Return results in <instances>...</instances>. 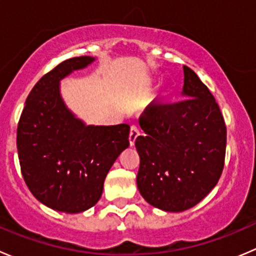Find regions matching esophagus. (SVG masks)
Returning a JSON list of instances; mask_svg holds the SVG:
<instances>
[{
  "label": "esophagus",
  "mask_w": 256,
  "mask_h": 256,
  "mask_svg": "<svg viewBox=\"0 0 256 256\" xmlns=\"http://www.w3.org/2000/svg\"><path fill=\"white\" fill-rule=\"evenodd\" d=\"M140 136V128L138 126L132 125L130 128V135H128V141H130V146H134L135 144L136 138Z\"/></svg>",
  "instance_id": "esophagus-1"
}]
</instances>
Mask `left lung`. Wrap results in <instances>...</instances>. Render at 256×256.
<instances>
[{
  "label": "left lung",
  "instance_id": "1",
  "mask_svg": "<svg viewBox=\"0 0 256 256\" xmlns=\"http://www.w3.org/2000/svg\"><path fill=\"white\" fill-rule=\"evenodd\" d=\"M183 73L184 100L151 102L138 120L144 136L135 141L141 196L174 213L194 207L216 187L226 146V122L216 99L192 69L183 66Z\"/></svg>",
  "mask_w": 256,
  "mask_h": 256
}]
</instances>
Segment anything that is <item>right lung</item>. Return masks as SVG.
Segmentation results:
<instances>
[{
  "label": "right lung",
  "instance_id": "right-lung-1",
  "mask_svg": "<svg viewBox=\"0 0 256 256\" xmlns=\"http://www.w3.org/2000/svg\"><path fill=\"white\" fill-rule=\"evenodd\" d=\"M94 60L89 56L66 59L43 76L18 122V158L28 190L40 203L64 213L96 204L108 172L130 144L128 124L86 125L62 98L60 80Z\"/></svg>",
  "mask_w": 256,
  "mask_h": 256
}]
</instances>
